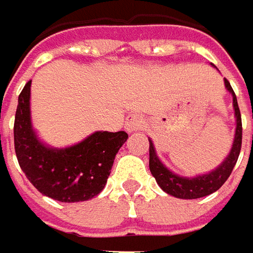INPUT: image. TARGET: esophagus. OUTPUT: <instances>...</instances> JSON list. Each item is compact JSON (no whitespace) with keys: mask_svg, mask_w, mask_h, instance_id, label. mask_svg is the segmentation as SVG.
<instances>
[{"mask_svg":"<svg viewBox=\"0 0 253 253\" xmlns=\"http://www.w3.org/2000/svg\"><path fill=\"white\" fill-rule=\"evenodd\" d=\"M140 125H142V118H140V115L135 114V113L128 115L126 120H125V129L128 130V132L138 130L140 128Z\"/></svg>","mask_w":253,"mask_h":253,"instance_id":"34e87169","label":"esophagus"}]
</instances>
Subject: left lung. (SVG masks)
<instances>
[{"label":"left lung","instance_id":"1","mask_svg":"<svg viewBox=\"0 0 253 253\" xmlns=\"http://www.w3.org/2000/svg\"><path fill=\"white\" fill-rule=\"evenodd\" d=\"M224 84L225 89L233 96V107L237 126H235V135H234V142L230 153L227 154V157L214 170L209 171L206 174L196 175V177L178 175L163 164V162L156 153L153 140L149 138V143H150V146H149V169H150L152 175L156 178V182L166 194L171 195L174 198H179V199H198V198H203V196H208V195L216 192L227 181V178L230 177L234 166L238 160L240 152H241L242 123L241 113H240L233 87L227 79H224Z\"/></svg>","mask_w":253,"mask_h":253}]
</instances>
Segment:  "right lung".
Here are the masks:
<instances>
[{
    "label": "right lung",
    "mask_w": 253,
    "mask_h": 253,
    "mask_svg": "<svg viewBox=\"0 0 253 253\" xmlns=\"http://www.w3.org/2000/svg\"><path fill=\"white\" fill-rule=\"evenodd\" d=\"M29 81L18 99L13 140L22 171L35 188L54 201H89L104 189L115 154L128 133L97 130L68 147H52L39 138L32 124Z\"/></svg>",
    "instance_id": "right-lung-1"
}]
</instances>
